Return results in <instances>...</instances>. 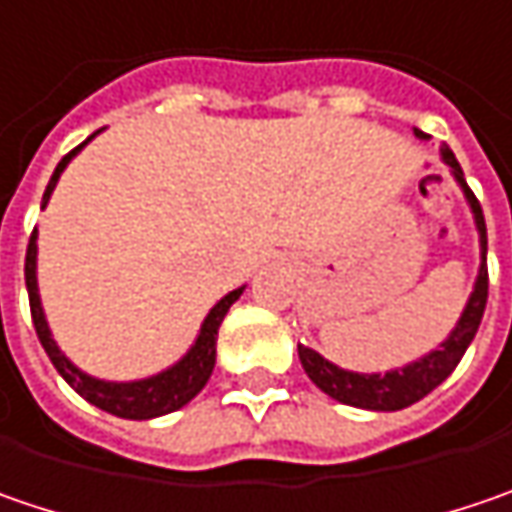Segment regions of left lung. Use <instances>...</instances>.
Wrapping results in <instances>:
<instances>
[{"label": "left lung", "instance_id": "8db88e82", "mask_svg": "<svg viewBox=\"0 0 512 512\" xmlns=\"http://www.w3.org/2000/svg\"><path fill=\"white\" fill-rule=\"evenodd\" d=\"M412 131H415L418 140H430L424 131H418V128H412ZM441 160H444V166L450 168V174L456 177L458 189L464 191V200H467V206L473 212V223H476L481 263H478L473 292L464 303L461 318L450 329V335L438 344V349H430L427 355L415 358L404 367L387 369V372H352V369L326 361L321 352L298 344V358L303 369H306V375H309V381L321 392H326L329 398L341 401V404L372 412L404 410L415 401H421L424 395H430L441 381H447L450 372L458 367L461 355L467 352V346L473 344V338H476L478 323H481L484 306H487V226H484V214H481L476 194L467 186L456 154L447 145L441 148Z\"/></svg>", "mask_w": 512, "mask_h": 512}]
</instances>
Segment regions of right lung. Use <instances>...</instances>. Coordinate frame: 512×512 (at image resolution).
<instances>
[{"label":"right lung","mask_w":512,"mask_h":512,"mask_svg":"<svg viewBox=\"0 0 512 512\" xmlns=\"http://www.w3.org/2000/svg\"><path fill=\"white\" fill-rule=\"evenodd\" d=\"M100 131H94L88 140L82 145H77L71 154H65L59 160V166L54 168V177L48 183V189L42 194V209L48 206L51 194H54L56 183L62 177V171L68 168V163L77 157L79 151L85 145L91 143ZM36 229L31 234V243H28V255H25V286H28V300H31V318H34L36 335H39V344L48 352L51 364L56 367V372L71 384V389H77L79 395L100 407V410L111 412L117 418H131V421H145V418H160V415H168V412L180 410L186 407L191 398L206 387V381L212 378L214 358H217V329L226 318V312L232 309V303L240 295L246 286H237L234 292H229L226 298H220L209 309L206 321L200 323V332L194 338V344L189 346V352L174 361L171 367H166L157 375H148V378H137V381H105V378H94L88 372L68 361V355L56 346L54 335H51V326H48V318H45V309H42V298H39V283H36Z\"/></svg>","instance_id":"add662e5"}]
</instances>
